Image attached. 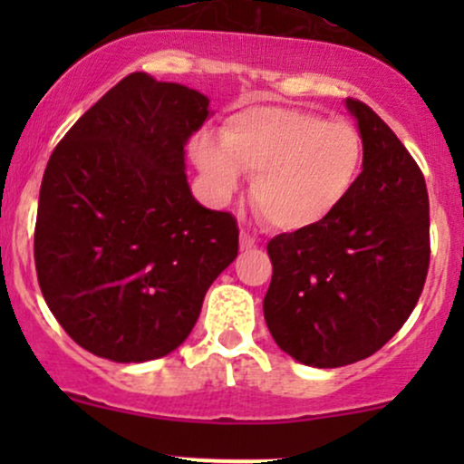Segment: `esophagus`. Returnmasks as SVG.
Segmentation results:
<instances>
[{"label":"esophagus","mask_w":464,"mask_h":464,"mask_svg":"<svg viewBox=\"0 0 464 464\" xmlns=\"http://www.w3.org/2000/svg\"><path fill=\"white\" fill-rule=\"evenodd\" d=\"M255 246H257V239H255V237L250 236V233H246V231L239 233V248L248 250V248H255Z\"/></svg>","instance_id":"esophagus-1"}]
</instances>
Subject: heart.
I'll return each mask as SVG.
<instances>
[{
	"label": "heart",
	"instance_id": "1",
	"mask_svg": "<svg viewBox=\"0 0 464 464\" xmlns=\"http://www.w3.org/2000/svg\"><path fill=\"white\" fill-rule=\"evenodd\" d=\"M196 168L216 202L255 174L253 202L281 231H305L338 211L362 169L360 135L343 121L285 106H255L228 120L222 141L198 137Z\"/></svg>",
	"mask_w": 464,
	"mask_h": 464
}]
</instances>
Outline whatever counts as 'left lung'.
I'll return each instance as SVG.
<instances>
[{"label":"left lung","mask_w":464,"mask_h":464,"mask_svg":"<svg viewBox=\"0 0 464 464\" xmlns=\"http://www.w3.org/2000/svg\"><path fill=\"white\" fill-rule=\"evenodd\" d=\"M358 121L362 174L338 211L268 242L273 281L264 318L276 347L316 369L369 358L408 321L430 266L425 179L375 111L344 100Z\"/></svg>","instance_id":"8db88e82"}]
</instances>
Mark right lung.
<instances>
[{"mask_svg":"<svg viewBox=\"0 0 464 464\" xmlns=\"http://www.w3.org/2000/svg\"><path fill=\"white\" fill-rule=\"evenodd\" d=\"M211 113L196 89L130 73L47 161L39 285L69 338L98 358L137 364L179 349L237 257L236 218L202 207L185 174V146Z\"/></svg>","mask_w":464,"mask_h":464,"instance_id":"1","label":"right lung"}]
</instances>
